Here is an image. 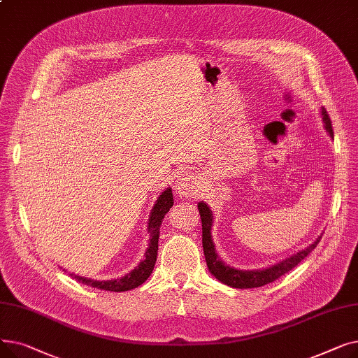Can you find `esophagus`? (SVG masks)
I'll list each match as a JSON object with an SVG mask.
<instances>
[{
	"instance_id": "34e87169",
	"label": "esophagus",
	"mask_w": 358,
	"mask_h": 358,
	"mask_svg": "<svg viewBox=\"0 0 358 358\" xmlns=\"http://www.w3.org/2000/svg\"><path fill=\"white\" fill-rule=\"evenodd\" d=\"M200 187L199 178L190 171H182L177 178V193L182 197L193 196Z\"/></svg>"
}]
</instances>
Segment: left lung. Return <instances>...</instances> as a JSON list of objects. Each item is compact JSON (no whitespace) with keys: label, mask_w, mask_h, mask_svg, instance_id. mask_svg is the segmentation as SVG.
I'll list each match as a JSON object with an SVG mask.
<instances>
[{"label":"left lung","mask_w":358,"mask_h":358,"mask_svg":"<svg viewBox=\"0 0 358 358\" xmlns=\"http://www.w3.org/2000/svg\"><path fill=\"white\" fill-rule=\"evenodd\" d=\"M322 119L325 129L329 134L331 138H334V130L331 124V119L328 116V111L322 107ZM199 213L201 217V242H203V251L206 257V262H208V268L209 271L219 280L223 285L235 287V289H252V287H261L266 286L268 283H273L274 280L280 278L283 274L289 273L292 268H294L300 261L305 259L313 250L315 247L321 241L322 236H317V239L310 243V245L302 251H299L297 254H293L292 257L280 261L278 264L271 266L268 268H262V270H236L234 267H229L228 264L217 257L216 250H215V243L212 239V223H213V215L212 210L209 209V206L200 201L197 204Z\"/></svg>","instance_id":"left-lung-1"}]
</instances>
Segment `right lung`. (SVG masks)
<instances>
[{"label":"right lung","mask_w":358,"mask_h":358,"mask_svg":"<svg viewBox=\"0 0 358 358\" xmlns=\"http://www.w3.org/2000/svg\"><path fill=\"white\" fill-rule=\"evenodd\" d=\"M174 199H173V192L171 189H166L157 200L155 206L152 208V212H150L149 216V223H148V234H149V248L145 252V259L141 261V264L127 273L126 275L120 278H113V280H91L87 277L81 275H75L69 274L72 278L83 285L91 286L94 289H100V290H107V292H127L141 286L142 283L148 280V277L152 273L155 262H157V255H158V239H159V228L164 216L169 212V209L173 208ZM65 271V270H64Z\"/></svg>","instance_id":"obj_1"}]
</instances>
